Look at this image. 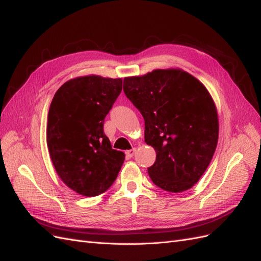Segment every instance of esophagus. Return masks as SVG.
<instances>
[{"label":"esophagus","instance_id":"obj_1","mask_svg":"<svg viewBox=\"0 0 261 261\" xmlns=\"http://www.w3.org/2000/svg\"><path fill=\"white\" fill-rule=\"evenodd\" d=\"M136 153V148H133V149H130V150H127V151L125 152V154H126V156L127 158H133V155Z\"/></svg>","mask_w":261,"mask_h":261}]
</instances>
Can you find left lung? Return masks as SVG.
Instances as JSON below:
<instances>
[{"label": "left lung", "instance_id": "left-lung-1", "mask_svg": "<svg viewBox=\"0 0 261 261\" xmlns=\"http://www.w3.org/2000/svg\"><path fill=\"white\" fill-rule=\"evenodd\" d=\"M124 92L145 120V141L155 162L148 168L164 191L192 188L212 159L219 138L215 101L206 87L180 68L124 78Z\"/></svg>", "mask_w": 261, "mask_h": 261}]
</instances>
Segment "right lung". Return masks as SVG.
I'll return each mask as SVG.
<instances>
[{
	"label": "right lung",
	"instance_id": "right-lung-1",
	"mask_svg": "<svg viewBox=\"0 0 261 261\" xmlns=\"http://www.w3.org/2000/svg\"><path fill=\"white\" fill-rule=\"evenodd\" d=\"M122 91V78L88 75L63 84L52 99L46 145L58 175L77 194L105 193L116 179L125 154L112 149L105 117Z\"/></svg>",
	"mask_w": 261,
	"mask_h": 261
}]
</instances>
